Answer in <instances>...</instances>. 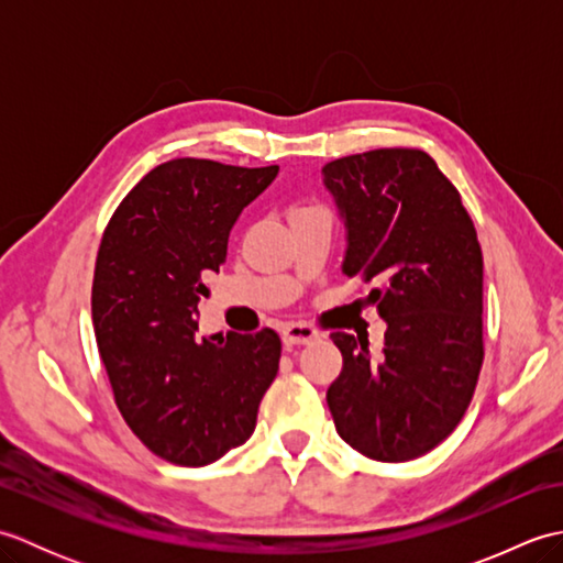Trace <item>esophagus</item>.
Instances as JSON below:
<instances>
[{"mask_svg": "<svg viewBox=\"0 0 563 563\" xmlns=\"http://www.w3.org/2000/svg\"><path fill=\"white\" fill-rule=\"evenodd\" d=\"M319 341V331L307 324H288L283 329V343L292 349V345H307Z\"/></svg>", "mask_w": 563, "mask_h": 563, "instance_id": "obj_1", "label": "esophagus"}]
</instances>
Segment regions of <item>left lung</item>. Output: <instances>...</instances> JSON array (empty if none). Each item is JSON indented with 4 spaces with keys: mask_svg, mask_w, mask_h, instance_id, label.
<instances>
[{
    "mask_svg": "<svg viewBox=\"0 0 563 563\" xmlns=\"http://www.w3.org/2000/svg\"><path fill=\"white\" fill-rule=\"evenodd\" d=\"M324 188L345 227L341 271L379 288L377 355L331 333L343 355L327 389L339 435L379 462H409L460 423L484 361V258L462 198L421 150H373L329 162Z\"/></svg>",
    "mask_w": 563,
    "mask_h": 563,
    "instance_id": "obj_1",
    "label": "left lung"
}]
</instances>
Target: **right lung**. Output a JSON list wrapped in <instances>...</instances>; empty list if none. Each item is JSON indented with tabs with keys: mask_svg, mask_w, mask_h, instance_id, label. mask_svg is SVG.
I'll use <instances>...</instances> for the list:
<instances>
[{
	"mask_svg": "<svg viewBox=\"0 0 563 563\" xmlns=\"http://www.w3.org/2000/svg\"><path fill=\"white\" fill-rule=\"evenodd\" d=\"M278 166L172 159L130 190L106 227L91 290L101 361L125 423L162 460L206 466L244 445L278 375L271 329L198 343V302L239 214Z\"/></svg>",
	"mask_w": 563,
	"mask_h": 563,
	"instance_id": "1",
	"label": "right lung"
}]
</instances>
